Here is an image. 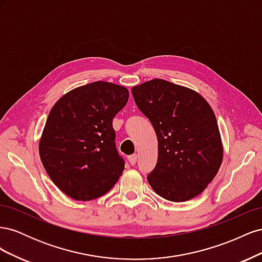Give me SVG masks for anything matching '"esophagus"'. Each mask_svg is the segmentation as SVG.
Masks as SVG:
<instances>
[{
    "label": "esophagus",
    "mask_w": 262,
    "mask_h": 262,
    "mask_svg": "<svg viewBox=\"0 0 262 262\" xmlns=\"http://www.w3.org/2000/svg\"><path fill=\"white\" fill-rule=\"evenodd\" d=\"M128 160H129V163H130L132 166L136 165V164H137V161H138V155H137V154L130 155V156L128 157Z\"/></svg>",
    "instance_id": "1"
}]
</instances>
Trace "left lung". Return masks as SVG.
Returning a JSON list of instances; mask_svg holds the SVG:
<instances>
[{"instance_id":"obj_1","label":"left lung","mask_w":262,"mask_h":262,"mask_svg":"<svg viewBox=\"0 0 262 262\" xmlns=\"http://www.w3.org/2000/svg\"><path fill=\"white\" fill-rule=\"evenodd\" d=\"M158 141L155 168L147 175L154 191L184 202L200 194L215 177L223 158L215 115L201 95L161 78L131 89Z\"/></svg>"}]
</instances>
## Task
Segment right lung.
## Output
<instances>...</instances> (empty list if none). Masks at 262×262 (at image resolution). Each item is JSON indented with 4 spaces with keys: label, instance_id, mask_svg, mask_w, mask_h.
<instances>
[{
    "label": "right lung",
    "instance_id": "obj_1",
    "mask_svg": "<svg viewBox=\"0 0 262 262\" xmlns=\"http://www.w3.org/2000/svg\"><path fill=\"white\" fill-rule=\"evenodd\" d=\"M128 99L125 87L98 81L69 92L50 110L39 154L54 185L72 199H96L121 176L125 162L113 120Z\"/></svg>",
    "mask_w": 262,
    "mask_h": 262
}]
</instances>
